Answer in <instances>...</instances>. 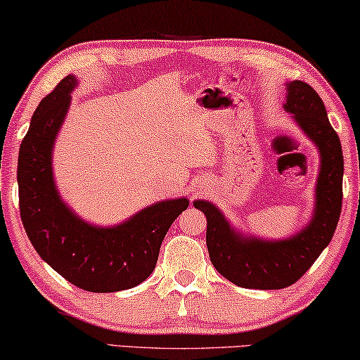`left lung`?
I'll list each match as a JSON object with an SVG mask.
<instances>
[{
    "label": "left lung",
    "mask_w": 360,
    "mask_h": 360,
    "mask_svg": "<svg viewBox=\"0 0 360 360\" xmlns=\"http://www.w3.org/2000/svg\"><path fill=\"white\" fill-rule=\"evenodd\" d=\"M285 86L283 109L319 153L309 222L292 235L274 240L236 229L207 199L193 202L206 215V245L212 265L224 278L241 288L281 290L296 283L330 245L341 214L345 161L325 104L317 91L301 80L286 82Z\"/></svg>",
    "instance_id": "8db88e82"
}]
</instances>
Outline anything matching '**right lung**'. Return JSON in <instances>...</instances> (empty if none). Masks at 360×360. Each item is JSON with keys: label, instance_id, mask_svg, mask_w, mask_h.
Masks as SVG:
<instances>
[{"label": "right lung", "instance_id": "right-lung-1", "mask_svg": "<svg viewBox=\"0 0 360 360\" xmlns=\"http://www.w3.org/2000/svg\"><path fill=\"white\" fill-rule=\"evenodd\" d=\"M79 85L74 74L41 99L19 149V207L30 243L49 267L91 292L134 288L156 267L162 240L188 198L162 199L124 222L101 226L82 219L56 186L53 149Z\"/></svg>", "mask_w": 360, "mask_h": 360}]
</instances>
